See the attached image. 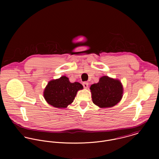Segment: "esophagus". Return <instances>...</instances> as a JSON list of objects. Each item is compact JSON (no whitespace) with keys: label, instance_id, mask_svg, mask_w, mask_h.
<instances>
[{"label":"esophagus","instance_id":"34e87169","mask_svg":"<svg viewBox=\"0 0 159 159\" xmlns=\"http://www.w3.org/2000/svg\"><path fill=\"white\" fill-rule=\"evenodd\" d=\"M83 86H84V88L85 89H87V88H88L89 84H88V82H84V83H83Z\"/></svg>","mask_w":159,"mask_h":159}]
</instances>
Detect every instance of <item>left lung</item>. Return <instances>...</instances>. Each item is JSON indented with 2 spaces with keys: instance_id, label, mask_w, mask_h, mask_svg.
<instances>
[{
  "instance_id": "left-lung-1",
  "label": "left lung",
  "mask_w": 159,
  "mask_h": 159,
  "mask_svg": "<svg viewBox=\"0 0 159 159\" xmlns=\"http://www.w3.org/2000/svg\"><path fill=\"white\" fill-rule=\"evenodd\" d=\"M93 103L101 108H111L122 99L124 89L120 80L103 76L90 87Z\"/></svg>"
}]
</instances>
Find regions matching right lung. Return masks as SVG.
<instances>
[{
    "mask_svg": "<svg viewBox=\"0 0 159 159\" xmlns=\"http://www.w3.org/2000/svg\"><path fill=\"white\" fill-rule=\"evenodd\" d=\"M83 89L78 82L70 83L68 78L62 76L51 80L43 91V97L46 102L57 108H66L73 102L78 91Z\"/></svg>",
    "mask_w": 159,
    "mask_h": 159,
    "instance_id": "add662e5",
    "label": "right lung"
}]
</instances>
